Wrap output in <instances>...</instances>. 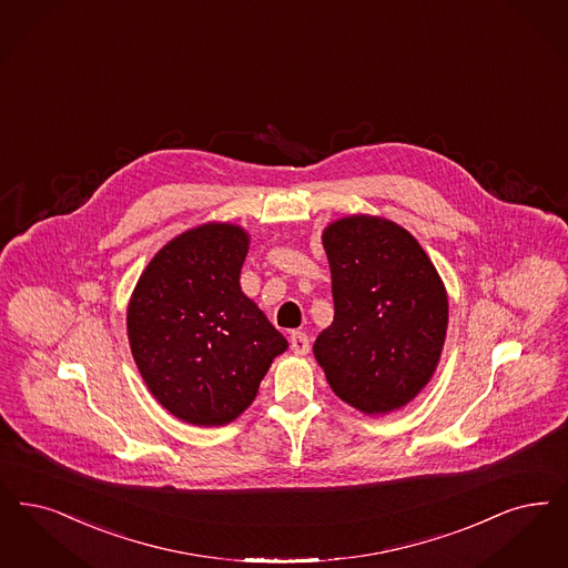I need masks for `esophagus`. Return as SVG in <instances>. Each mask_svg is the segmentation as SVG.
<instances>
[{
  "label": "esophagus",
  "instance_id": "obj_1",
  "mask_svg": "<svg viewBox=\"0 0 568 568\" xmlns=\"http://www.w3.org/2000/svg\"><path fill=\"white\" fill-rule=\"evenodd\" d=\"M292 351H294V355H306L308 351H311V342H308V336L306 334H302V332H294L292 334Z\"/></svg>",
  "mask_w": 568,
  "mask_h": 568
}]
</instances>
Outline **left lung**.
Listing matches in <instances>:
<instances>
[{
  "label": "left lung",
  "mask_w": 568,
  "mask_h": 568,
  "mask_svg": "<svg viewBox=\"0 0 568 568\" xmlns=\"http://www.w3.org/2000/svg\"><path fill=\"white\" fill-rule=\"evenodd\" d=\"M334 321L313 353L332 390L369 416L406 408L429 385L446 329L448 294L406 227L346 215L323 230Z\"/></svg>",
  "instance_id": "1"
}]
</instances>
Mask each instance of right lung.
I'll return each mask as SVG.
<instances>
[{
    "label": "right lung",
    "instance_id": "add662e5",
    "mask_svg": "<svg viewBox=\"0 0 568 568\" xmlns=\"http://www.w3.org/2000/svg\"><path fill=\"white\" fill-rule=\"evenodd\" d=\"M250 234L206 222L169 241L126 308L136 369L160 406L194 427H222L257 395L287 341L241 290Z\"/></svg>",
    "mask_w": 568,
    "mask_h": 568
}]
</instances>
